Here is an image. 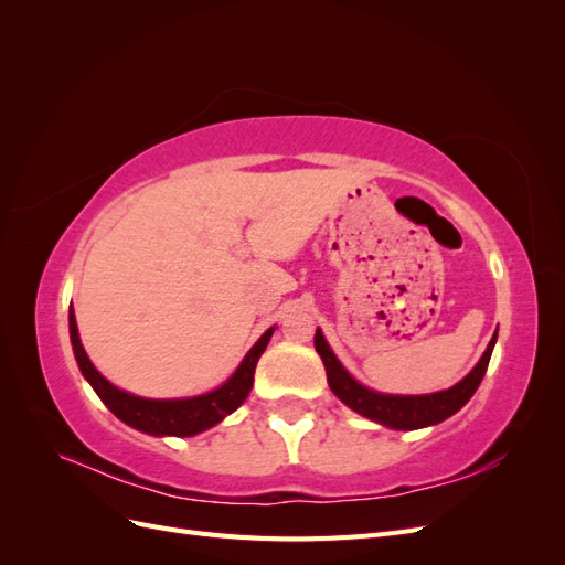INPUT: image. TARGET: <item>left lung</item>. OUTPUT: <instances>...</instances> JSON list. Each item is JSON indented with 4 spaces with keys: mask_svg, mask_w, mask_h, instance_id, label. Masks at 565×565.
<instances>
[{
    "mask_svg": "<svg viewBox=\"0 0 565 565\" xmlns=\"http://www.w3.org/2000/svg\"><path fill=\"white\" fill-rule=\"evenodd\" d=\"M494 341H498V332L492 334L486 353L481 355V361L476 363V367L467 374L465 380L448 391L429 393V396H388V393L372 391L363 384H358L344 370V365L337 361V355L332 353L330 344L324 341L320 330H316L313 344L318 355L322 358L324 372H328V384L341 403L355 409L358 415H363L372 422H380L384 426H391V429L413 431V429H424V426H434L443 419H448L450 415L457 413V409H461V405H467V401L473 396L488 370Z\"/></svg>",
    "mask_w": 565,
    "mask_h": 565,
    "instance_id": "1",
    "label": "left lung"
}]
</instances>
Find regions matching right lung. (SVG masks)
<instances>
[{"instance_id":"add662e5","label":"right lung","mask_w":565,"mask_h":565,"mask_svg":"<svg viewBox=\"0 0 565 565\" xmlns=\"http://www.w3.org/2000/svg\"><path fill=\"white\" fill-rule=\"evenodd\" d=\"M67 322H71L73 351H75L77 365L84 374V380L92 384V388L98 393V398L108 405L110 413L117 419H122L125 424L134 426V429H139L143 434L179 436V438L207 431L210 426L218 424L226 415H231L233 409H237L245 403V398L252 391V384H254L256 363H259V358L270 341V334H273V330H276V328H270L259 337V341H256V344L249 349L245 361L237 365L233 377L226 384H221L218 388H214L210 393H202V396H193V398L152 401V398L134 396V393H127L122 388L113 386L104 377V374L94 367V363L89 361V355H87V351H84L82 341H79L73 306H71V313H67Z\"/></svg>"}]
</instances>
